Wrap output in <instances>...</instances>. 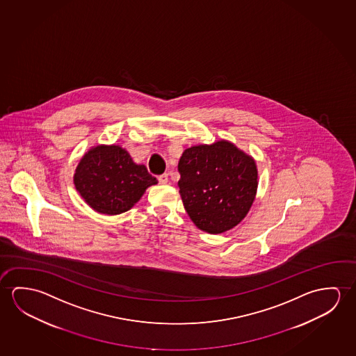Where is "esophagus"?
<instances>
[{
  "mask_svg": "<svg viewBox=\"0 0 356 356\" xmlns=\"http://www.w3.org/2000/svg\"><path fill=\"white\" fill-rule=\"evenodd\" d=\"M159 181L161 184H167L168 183V175H159Z\"/></svg>",
  "mask_w": 356,
  "mask_h": 356,
  "instance_id": "1",
  "label": "esophagus"
}]
</instances>
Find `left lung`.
Returning <instances> with one entry per match:
<instances>
[{
    "instance_id": "left-lung-1",
    "label": "left lung",
    "mask_w": 356,
    "mask_h": 356,
    "mask_svg": "<svg viewBox=\"0 0 356 356\" xmlns=\"http://www.w3.org/2000/svg\"><path fill=\"white\" fill-rule=\"evenodd\" d=\"M178 181L183 205L197 229L221 234L240 224L257 192L254 159L232 142L186 148Z\"/></svg>"
}]
</instances>
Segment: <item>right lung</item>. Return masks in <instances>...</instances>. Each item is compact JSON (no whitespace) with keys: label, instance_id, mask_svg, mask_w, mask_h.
Wrapping results in <instances>:
<instances>
[{"label":"right lung","instance_id":"right-lung-1","mask_svg":"<svg viewBox=\"0 0 356 356\" xmlns=\"http://www.w3.org/2000/svg\"><path fill=\"white\" fill-rule=\"evenodd\" d=\"M159 181L146 165L136 164L122 147H92L85 153L74 175V184L86 204L100 214L130 210L148 186Z\"/></svg>","mask_w":356,"mask_h":356}]
</instances>
